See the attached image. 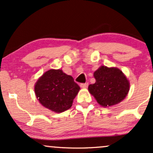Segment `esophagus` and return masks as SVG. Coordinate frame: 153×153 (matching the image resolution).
I'll return each instance as SVG.
<instances>
[{
	"label": "esophagus",
	"instance_id": "34e87169",
	"mask_svg": "<svg viewBox=\"0 0 153 153\" xmlns=\"http://www.w3.org/2000/svg\"><path fill=\"white\" fill-rule=\"evenodd\" d=\"M88 83H82L80 84V87L82 88H88Z\"/></svg>",
	"mask_w": 153,
	"mask_h": 153
}]
</instances>
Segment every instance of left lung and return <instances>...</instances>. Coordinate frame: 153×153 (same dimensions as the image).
I'll list each match as a JSON object with an SVG mask.
<instances>
[{"label": "left lung", "mask_w": 153, "mask_h": 153, "mask_svg": "<svg viewBox=\"0 0 153 153\" xmlns=\"http://www.w3.org/2000/svg\"><path fill=\"white\" fill-rule=\"evenodd\" d=\"M94 84L88 86L89 93L100 106L108 107L119 103L129 91V81L120 69L101 66L94 73Z\"/></svg>", "instance_id": "1"}]
</instances>
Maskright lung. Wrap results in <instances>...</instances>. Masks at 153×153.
Here are the masks:
<instances>
[{
  "label": "right lung",
  "mask_w": 153,
  "mask_h": 153,
  "mask_svg": "<svg viewBox=\"0 0 153 153\" xmlns=\"http://www.w3.org/2000/svg\"><path fill=\"white\" fill-rule=\"evenodd\" d=\"M80 89L73 77L60 69L46 71L34 85L39 102L55 113H62L71 108Z\"/></svg>",
  "instance_id": "obj_1"
}]
</instances>
